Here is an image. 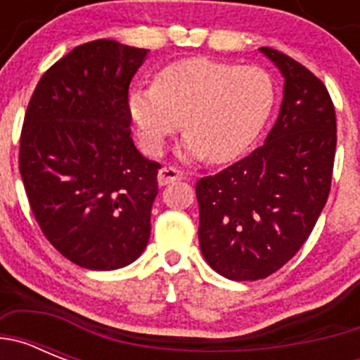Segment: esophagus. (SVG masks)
<instances>
[{"label":"esophagus","mask_w":360,"mask_h":360,"mask_svg":"<svg viewBox=\"0 0 360 360\" xmlns=\"http://www.w3.org/2000/svg\"><path fill=\"white\" fill-rule=\"evenodd\" d=\"M182 171L176 169V167H171V165H165V167H162V169L158 171V184H160V186H167V184L182 180Z\"/></svg>","instance_id":"obj_1"}]
</instances>
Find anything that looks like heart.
<instances>
[{
    "mask_svg": "<svg viewBox=\"0 0 360 360\" xmlns=\"http://www.w3.org/2000/svg\"><path fill=\"white\" fill-rule=\"evenodd\" d=\"M272 106L274 86L263 70L209 57L171 63L153 86H136L128 95L129 117L146 151L158 155L184 122L180 157H209L216 164L240 157L256 141Z\"/></svg>",
    "mask_w": 360,
    "mask_h": 360,
    "instance_id": "heart-1",
    "label": "heart"
}]
</instances>
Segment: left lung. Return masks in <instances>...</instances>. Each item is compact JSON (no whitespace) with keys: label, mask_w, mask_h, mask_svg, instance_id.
Returning a JSON list of instances; mask_svg holds the SVG:
<instances>
[{"label":"left lung","mask_w":360,"mask_h":360,"mask_svg":"<svg viewBox=\"0 0 360 360\" xmlns=\"http://www.w3.org/2000/svg\"><path fill=\"white\" fill-rule=\"evenodd\" d=\"M259 52L285 79L276 124L262 148L196 184L200 249L232 281L266 278L303 247L328 198L335 158L326 86L292 57Z\"/></svg>","instance_id":"8db88e82"}]
</instances>
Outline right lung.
Wrapping results in <instances>:
<instances>
[{
	"mask_svg": "<svg viewBox=\"0 0 360 360\" xmlns=\"http://www.w3.org/2000/svg\"><path fill=\"white\" fill-rule=\"evenodd\" d=\"M149 50L113 39L75 46L37 82L19 171L41 231L82 269L115 270L144 252L160 164L131 139L128 88Z\"/></svg>",
	"mask_w": 360,
	"mask_h": 360,
	"instance_id": "add662e5",
	"label": "right lung"
}]
</instances>
